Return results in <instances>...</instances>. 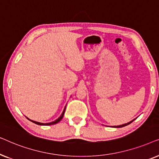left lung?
<instances>
[{
    "label": "left lung",
    "instance_id": "8db88e82",
    "mask_svg": "<svg viewBox=\"0 0 159 159\" xmlns=\"http://www.w3.org/2000/svg\"><path fill=\"white\" fill-rule=\"evenodd\" d=\"M134 120V119H133V120L132 121H129V122H128V123H127V124H124V125H119V126H114V127H117V128H119V127H125V126H127V125H129V124H131L132 121H133Z\"/></svg>",
    "mask_w": 159,
    "mask_h": 159
}]
</instances>
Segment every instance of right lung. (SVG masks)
Wrapping results in <instances>:
<instances>
[{
  "label": "right lung",
  "mask_w": 159,
  "mask_h": 159,
  "mask_svg": "<svg viewBox=\"0 0 159 159\" xmlns=\"http://www.w3.org/2000/svg\"><path fill=\"white\" fill-rule=\"evenodd\" d=\"M65 109H66V106H65L64 109V111H63L62 114H61V116H60V117H58V118L57 119H56V120H55L54 121H52V122H50V123H40V122H38V121L31 120V119H28V118H27V119H29L30 121H32V122H33V123L36 124V125H55V124L59 122V121L62 119L63 117H64V112H65Z\"/></svg>",
  "instance_id": "1"
}]
</instances>
